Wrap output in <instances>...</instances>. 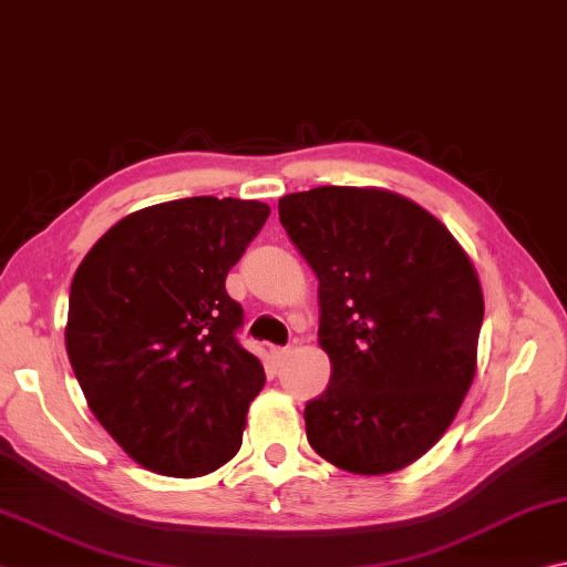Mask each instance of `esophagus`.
<instances>
[{"label":"esophagus","mask_w":567,"mask_h":567,"mask_svg":"<svg viewBox=\"0 0 567 567\" xmlns=\"http://www.w3.org/2000/svg\"><path fill=\"white\" fill-rule=\"evenodd\" d=\"M271 355H274V361H276V363H284V361L289 359V355H291V349H289V346H274V349H271Z\"/></svg>","instance_id":"34e87169"}]
</instances>
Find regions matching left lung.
Returning a JSON list of instances; mask_svg holds the SVG:
<instances>
[{
  "instance_id": "8db88e82",
  "label": "left lung",
  "mask_w": 567,
  "mask_h": 567,
  "mask_svg": "<svg viewBox=\"0 0 567 567\" xmlns=\"http://www.w3.org/2000/svg\"><path fill=\"white\" fill-rule=\"evenodd\" d=\"M319 276L331 381L306 403L311 449L355 475L401 471L439 443L475 375L483 291L439 218L383 188L319 186L278 198Z\"/></svg>"
}]
</instances>
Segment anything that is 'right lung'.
Here are the masks:
<instances>
[{
    "mask_svg": "<svg viewBox=\"0 0 567 567\" xmlns=\"http://www.w3.org/2000/svg\"><path fill=\"white\" fill-rule=\"evenodd\" d=\"M271 208L192 196L124 216L79 264L66 353L89 409L146 471L196 478L241 449L261 361L226 276Z\"/></svg>",
    "mask_w": 567,
    "mask_h": 567,
    "instance_id": "right-lung-1",
    "label": "right lung"
}]
</instances>
